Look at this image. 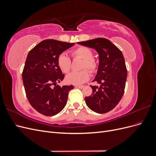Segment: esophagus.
Returning <instances> with one entry per match:
<instances>
[{"label":"esophagus","mask_w":156,"mask_h":156,"mask_svg":"<svg viewBox=\"0 0 156 156\" xmlns=\"http://www.w3.org/2000/svg\"><path fill=\"white\" fill-rule=\"evenodd\" d=\"M75 87L79 88H84V86H83V85H76V86H75Z\"/></svg>","instance_id":"1"}]
</instances>
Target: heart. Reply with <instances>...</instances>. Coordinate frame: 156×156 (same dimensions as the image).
Returning <instances> with one entry per match:
<instances>
[{
	"label": "heart",
	"instance_id": "obj_1",
	"mask_svg": "<svg viewBox=\"0 0 156 156\" xmlns=\"http://www.w3.org/2000/svg\"><path fill=\"white\" fill-rule=\"evenodd\" d=\"M71 55L73 58H80L83 60L82 69L88 68L91 72L97 70L98 64L96 59L92 58V51L87 47L81 46L71 51ZM57 65L61 72L67 73L69 72L72 66V60L69 56L65 53H61L57 58ZM90 78V72L87 69H83L80 72L70 73L66 77V81L71 84L79 85L87 82Z\"/></svg>",
	"mask_w": 156,
	"mask_h": 156
}]
</instances>
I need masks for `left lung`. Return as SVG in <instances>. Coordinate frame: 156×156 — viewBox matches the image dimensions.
I'll use <instances>...</instances> for the list:
<instances>
[{"label": "left lung", "mask_w": 156, "mask_h": 156, "mask_svg": "<svg viewBox=\"0 0 156 156\" xmlns=\"http://www.w3.org/2000/svg\"><path fill=\"white\" fill-rule=\"evenodd\" d=\"M77 44L94 49L99 55L98 72L92 82L100 84V87L90 85L92 94L84 99L92 111L106 113L118 105L124 92L127 72L123 54L110 40L103 37Z\"/></svg>", "instance_id": "obj_1"}]
</instances>
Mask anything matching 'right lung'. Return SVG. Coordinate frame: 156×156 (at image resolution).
<instances>
[{
	"label": "right lung",
	"instance_id": "1",
	"mask_svg": "<svg viewBox=\"0 0 156 156\" xmlns=\"http://www.w3.org/2000/svg\"><path fill=\"white\" fill-rule=\"evenodd\" d=\"M75 44L48 39L41 41L27 55L22 77L26 95L36 111L54 116L66 105L73 85L60 87L64 75L57 65L58 56Z\"/></svg>",
	"mask_w": 156,
	"mask_h": 156
}]
</instances>
